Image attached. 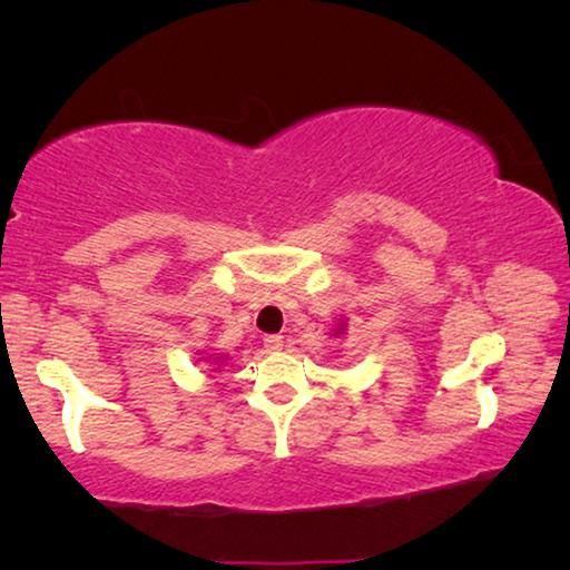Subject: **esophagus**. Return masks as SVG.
<instances>
[{"label":"esophagus","mask_w":570,"mask_h":570,"mask_svg":"<svg viewBox=\"0 0 570 570\" xmlns=\"http://www.w3.org/2000/svg\"><path fill=\"white\" fill-rule=\"evenodd\" d=\"M264 346L268 352H278L284 346V336H278V334H268V336H264Z\"/></svg>","instance_id":"obj_1"}]
</instances>
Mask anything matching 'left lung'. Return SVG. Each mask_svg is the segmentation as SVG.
I'll list each match as a JSON object with an SVG mask.
<instances>
[{"label":"left lung","mask_w":570,"mask_h":570,"mask_svg":"<svg viewBox=\"0 0 570 570\" xmlns=\"http://www.w3.org/2000/svg\"><path fill=\"white\" fill-rule=\"evenodd\" d=\"M340 332H342V326H340ZM340 332H336V334H340Z\"/></svg>","instance_id":"8db88e82"}]
</instances>
